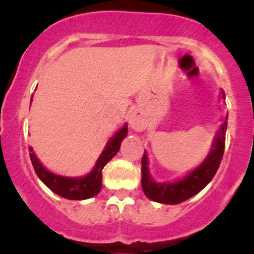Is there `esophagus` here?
<instances>
[{
  "label": "esophagus",
  "instance_id": "esophagus-1",
  "mask_svg": "<svg viewBox=\"0 0 254 254\" xmlns=\"http://www.w3.org/2000/svg\"><path fill=\"white\" fill-rule=\"evenodd\" d=\"M129 123H130V127H131V129L135 130V131H141V130L145 129V127H146V124H145V122H143L142 118L140 117L139 114H136V113H134V114L130 115Z\"/></svg>",
  "mask_w": 254,
  "mask_h": 254
}]
</instances>
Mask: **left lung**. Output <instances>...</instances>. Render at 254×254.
Returning a JSON list of instances; mask_svg holds the SVG:
<instances>
[{"label":"left lung","instance_id":"left-lung-1","mask_svg":"<svg viewBox=\"0 0 254 254\" xmlns=\"http://www.w3.org/2000/svg\"><path fill=\"white\" fill-rule=\"evenodd\" d=\"M222 98H225L224 91L221 92ZM227 129V115L225 117L221 127L217 131L212 142V148L205 160L200 163V166L188 173L184 178L172 183H157L152 179L148 171V158L147 153H143L141 160V186L145 195L153 201L161 204H170L175 205L187 199L191 198L210 183L221 163L222 155L225 148V135Z\"/></svg>","mask_w":254,"mask_h":254}]
</instances>
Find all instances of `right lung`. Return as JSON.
<instances>
[{
  "label": "right lung",
  "instance_id": "obj_1",
  "mask_svg": "<svg viewBox=\"0 0 254 254\" xmlns=\"http://www.w3.org/2000/svg\"><path fill=\"white\" fill-rule=\"evenodd\" d=\"M127 135V125L125 124L119 131L115 132L113 137H111L104 151L97 160L93 170L84 177L72 178V177H63L50 172L40 163L35 153L33 152L32 147H29L30 161H32L37 176L50 190L63 198L70 199V200H83V199L92 198L99 193L102 188V170L117 155L120 148V143Z\"/></svg>",
  "mask_w": 254,
  "mask_h": 254
}]
</instances>
